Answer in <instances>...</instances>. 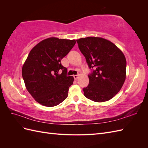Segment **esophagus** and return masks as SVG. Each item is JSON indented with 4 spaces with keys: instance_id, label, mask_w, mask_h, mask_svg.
I'll return each mask as SVG.
<instances>
[{
    "instance_id": "esophagus-1",
    "label": "esophagus",
    "mask_w": 148,
    "mask_h": 148,
    "mask_svg": "<svg viewBox=\"0 0 148 148\" xmlns=\"http://www.w3.org/2000/svg\"><path fill=\"white\" fill-rule=\"evenodd\" d=\"M73 78H74V79L76 80V79H78V75H73Z\"/></svg>"
}]
</instances>
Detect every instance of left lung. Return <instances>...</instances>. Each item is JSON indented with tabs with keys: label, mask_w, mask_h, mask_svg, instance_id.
I'll list each match as a JSON object with an SVG mask.
<instances>
[{
	"label": "left lung",
	"mask_w": 148,
	"mask_h": 148,
	"mask_svg": "<svg viewBox=\"0 0 148 148\" xmlns=\"http://www.w3.org/2000/svg\"><path fill=\"white\" fill-rule=\"evenodd\" d=\"M91 72L84 96L97 102L109 101L122 88L126 78L127 61L123 52L106 39L88 37L77 40Z\"/></svg>",
	"instance_id": "obj_1"
}]
</instances>
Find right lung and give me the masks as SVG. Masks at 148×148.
Here are the masks:
<instances>
[{
	"label": "right lung",
	"instance_id": "obj_1",
	"mask_svg": "<svg viewBox=\"0 0 148 148\" xmlns=\"http://www.w3.org/2000/svg\"><path fill=\"white\" fill-rule=\"evenodd\" d=\"M75 43V39L49 38L31 49L22 68V77L28 91L40 104L56 106L68 96L74 78L66 75L61 60Z\"/></svg>",
	"mask_w": 148,
	"mask_h": 148
}]
</instances>
